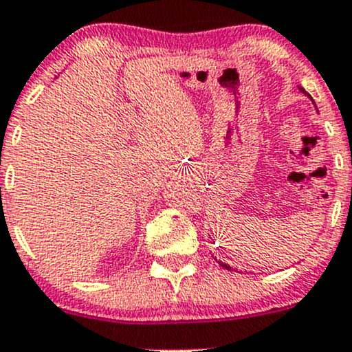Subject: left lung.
<instances>
[{"instance_id": "obj_1", "label": "left lung", "mask_w": 352, "mask_h": 352, "mask_svg": "<svg viewBox=\"0 0 352 352\" xmlns=\"http://www.w3.org/2000/svg\"><path fill=\"white\" fill-rule=\"evenodd\" d=\"M300 91H301V92H302V94H305V96H308V98L311 99V102H313V104H314V100H313V98H311V96L308 94V92H306V91H305V89H302L301 86H300ZM314 107H316V104H314ZM218 263H220L221 266H223V268H225V270H230V272H233V268H232V266H230V265H227V263H221V261H218Z\"/></svg>"}]
</instances>
